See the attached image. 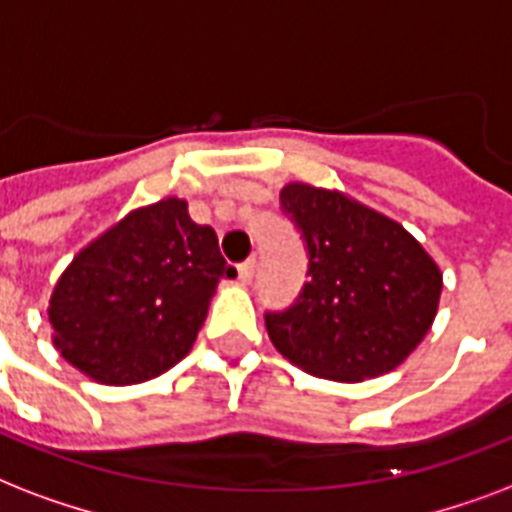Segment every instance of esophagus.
<instances>
[{
  "label": "esophagus",
  "instance_id": "esophagus-1",
  "mask_svg": "<svg viewBox=\"0 0 512 512\" xmlns=\"http://www.w3.org/2000/svg\"><path fill=\"white\" fill-rule=\"evenodd\" d=\"M253 269H256V261H253V259L243 261V264L237 267V275H240V283H243V285L251 283V280H253Z\"/></svg>",
  "mask_w": 512,
  "mask_h": 512
}]
</instances>
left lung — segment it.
Masks as SVG:
<instances>
[{"mask_svg": "<svg viewBox=\"0 0 512 512\" xmlns=\"http://www.w3.org/2000/svg\"><path fill=\"white\" fill-rule=\"evenodd\" d=\"M280 202L307 243L310 280L288 310L267 312L277 352L334 382L390 374L433 326L441 267L403 224L339 189L291 181Z\"/></svg>", "mask_w": 512, "mask_h": 512, "instance_id": "8db88e82", "label": "left lung"}]
</instances>
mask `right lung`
<instances>
[{"label": "right lung", "mask_w": 512, "mask_h": 512, "mask_svg": "<svg viewBox=\"0 0 512 512\" xmlns=\"http://www.w3.org/2000/svg\"><path fill=\"white\" fill-rule=\"evenodd\" d=\"M235 275L186 200L136 208L58 277L47 307L55 350L98 384L149 382L189 355L216 285Z\"/></svg>", "instance_id": "obj_1"}]
</instances>
